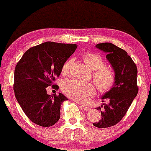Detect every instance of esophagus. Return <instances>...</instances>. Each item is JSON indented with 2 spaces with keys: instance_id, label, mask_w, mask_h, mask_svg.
<instances>
[{
  "instance_id": "1",
  "label": "esophagus",
  "mask_w": 151,
  "mask_h": 151,
  "mask_svg": "<svg viewBox=\"0 0 151 151\" xmlns=\"http://www.w3.org/2000/svg\"><path fill=\"white\" fill-rule=\"evenodd\" d=\"M81 108H82L83 109H84V110L86 111H89V110H90V108H89V107H88V106H85L81 105Z\"/></svg>"
}]
</instances>
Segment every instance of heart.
<instances>
[{
    "mask_svg": "<svg viewBox=\"0 0 151 151\" xmlns=\"http://www.w3.org/2000/svg\"><path fill=\"white\" fill-rule=\"evenodd\" d=\"M86 65L93 70L92 78L99 91L106 93L114 87L116 74L111 67L104 65V60L96 52H86L83 55ZM72 60L66 61L62 67V74L68 75L70 73ZM62 90L69 97L80 103H86L94 96L96 89L90 82H83L77 79H66L62 83Z\"/></svg>",
    "mask_w": 151,
    "mask_h": 151,
    "instance_id": "b5f03b06",
    "label": "heart"
}]
</instances>
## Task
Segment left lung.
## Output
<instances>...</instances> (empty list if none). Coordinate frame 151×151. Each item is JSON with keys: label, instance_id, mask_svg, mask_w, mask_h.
Here are the masks:
<instances>
[{"label": "left lung", "instance_id": "1", "mask_svg": "<svg viewBox=\"0 0 151 151\" xmlns=\"http://www.w3.org/2000/svg\"><path fill=\"white\" fill-rule=\"evenodd\" d=\"M96 47L106 52V58L116 74L114 87L102 96L108 104L96 108L101 111V118L93 125L97 128L113 126L123 119L138 91L137 67L124 50L110 42L99 43Z\"/></svg>", "mask_w": 151, "mask_h": 151}]
</instances>
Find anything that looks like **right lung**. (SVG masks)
I'll return each instance as SVG.
<instances>
[{
    "label": "right lung",
    "instance_id": "obj_1",
    "mask_svg": "<svg viewBox=\"0 0 151 151\" xmlns=\"http://www.w3.org/2000/svg\"><path fill=\"white\" fill-rule=\"evenodd\" d=\"M75 44L46 42L32 47L17 63L13 90L22 111L32 122L49 127L60 118V106L67 98L61 93L48 95L46 88L60 75L62 67L75 50Z\"/></svg>",
    "mask_w": 151,
    "mask_h": 151
}]
</instances>
